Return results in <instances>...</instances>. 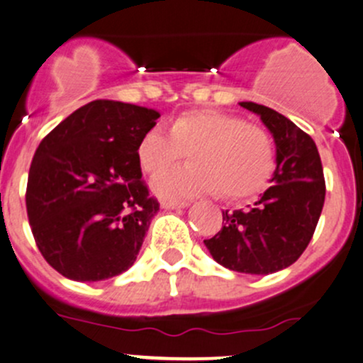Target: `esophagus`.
I'll list each match as a JSON object with an SVG mask.
<instances>
[{
  "label": "esophagus",
  "mask_w": 363,
  "mask_h": 363,
  "mask_svg": "<svg viewBox=\"0 0 363 363\" xmlns=\"http://www.w3.org/2000/svg\"><path fill=\"white\" fill-rule=\"evenodd\" d=\"M161 206L164 209H174V208H186L189 206V201H169V199H164L161 202Z\"/></svg>",
  "instance_id": "1"
}]
</instances>
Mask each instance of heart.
<instances>
[{"mask_svg":"<svg viewBox=\"0 0 363 363\" xmlns=\"http://www.w3.org/2000/svg\"><path fill=\"white\" fill-rule=\"evenodd\" d=\"M189 150L194 163L173 170L166 165ZM140 166L157 173L152 189L164 199L220 192L244 199L259 192L277 167L274 136L242 116L216 108H192L171 121V128L152 126L138 143Z\"/></svg>","mask_w":363,"mask_h":363,"instance_id":"b5f03b06","label":"heart"}]
</instances>
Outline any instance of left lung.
I'll return each mask as SVG.
<instances>
[{
    "label": "left lung",
    "mask_w": 363,
    "mask_h": 363,
    "mask_svg": "<svg viewBox=\"0 0 363 363\" xmlns=\"http://www.w3.org/2000/svg\"><path fill=\"white\" fill-rule=\"evenodd\" d=\"M258 114L274 135V185L252 208L223 211V227L206 247L216 263L242 274L268 275L294 263L310 244L325 201L317 145L286 116L270 107L240 102Z\"/></svg>",
    "instance_id": "8db88e82"
}]
</instances>
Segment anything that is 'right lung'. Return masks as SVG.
<instances>
[{"mask_svg": "<svg viewBox=\"0 0 363 363\" xmlns=\"http://www.w3.org/2000/svg\"><path fill=\"white\" fill-rule=\"evenodd\" d=\"M157 118L152 108L95 100L41 140L26 208L38 249L60 275L99 282L135 263L159 211L136 150Z\"/></svg>", "mask_w": 363, "mask_h": 363, "instance_id": "1", "label": "right lung"}]
</instances>
